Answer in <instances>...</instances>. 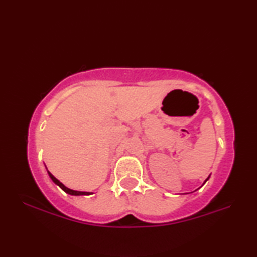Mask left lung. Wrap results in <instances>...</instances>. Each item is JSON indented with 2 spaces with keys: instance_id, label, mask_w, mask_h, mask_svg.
I'll return each instance as SVG.
<instances>
[{
  "instance_id": "left-lung-1",
  "label": "left lung",
  "mask_w": 257,
  "mask_h": 257,
  "mask_svg": "<svg viewBox=\"0 0 257 257\" xmlns=\"http://www.w3.org/2000/svg\"><path fill=\"white\" fill-rule=\"evenodd\" d=\"M207 180H208V178H207V179H206V180H205V181H207Z\"/></svg>"
}]
</instances>
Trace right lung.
Listing matches in <instances>:
<instances>
[{
    "instance_id": "1",
    "label": "right lung",
    "mask_w": 257,
    "mask_h": 257,
    "mask_svg": "<svg viewBox=\"0 0 257 257\" xmlns=\"http://www.w3.org/2000/svg\"><path fill=\"white\" fill-rule=\"evenodd\" d=\"M47 172H49V171H47ZM49 176H50L51 179L53 180L54 184L58 185L61 189L64 190V191H66V193H68V194H70V195H75V196H78V195H90V194H92V193H87V191H77V190L69 189V188H67V187L62 184V182H60L58 179H56V178H55L53 175H52L51 172H49Z\"/></svg>"
}]
</instances>
